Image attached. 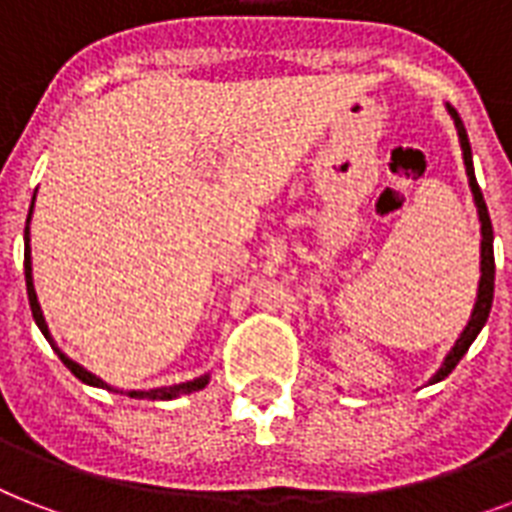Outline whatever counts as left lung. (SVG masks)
Wrapping results in <instances>:
<instances>
[{
	"label": "left lung",
	"instance_id": "left-lung-1",
	"mask_svg": "<svg viewBox=\"0 0 512 512\" xmlns=\"http://www.w3.org/2000/svg\"><path fill=\"white\" fill-rule=\"evenodd\" d=\"M449 114L454 119V127H457V135H460V146H462V159H465V172H468V183H470V191H473V199H476V207H478V220H481V281H478V297H476V305H473V313H470V321L468 327L462 329L460 340L454 342V348L449 350V356L444 358V364L433 374V380L430 382H441L444 377L452 374V369L460 364V358L468 353V348L473 345V340L478 337V332L484 329L486 319H489V311H492V300H494V231H492V220H489V209H486V201H484V193L478 188V180H476V172H473V154H470V140H468V132H465V124H462L460 114L454 111L449 103Z\"/></svg>",
	"mask_w": 512,
	"mask_h": 512
}]
</instances>
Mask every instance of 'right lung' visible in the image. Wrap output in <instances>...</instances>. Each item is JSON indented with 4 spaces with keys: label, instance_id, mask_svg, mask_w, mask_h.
Returning a JSON list of instances; mask_svg holds the SVG:
<instances>
[{
    "label": "right lung",
    "instance_id": "add662e5",
    "mask_svg": "<svg viewBox=\"0 0 512 512\" xmlns=\"http://www.w3.org/2000/svg\"><path fill=\"white\" fill-rule=\"evenodd\" d=\"M34 207V204H31ZM28 223H31V212H28V220H26V231H23V244H26V252H23V271H26V292H28V305H31V313H34V321L36 327L42 329V335L50 340V345L55 348V342H52L50 337V329H47V324H44V316H42V308H39V300H36V292H34V279H31V247H28ZM55 353L60 356V361L71 369V374L74 377H79L82 382H87V385H95V388H108L114 390L108 382H103L100 377H95L92 372H87L84 366H79L76 361H71V358L66 356V353H60L58 348H55ZM209 382V374H204V377H196V380L191 382H180V385H170V388H154V390H127V396L130 398H154V401H170V398H177V396H185V393H193V390H201L204 385Z\"/></svg>",
    "mask_w": 512,
    "mask_h": 512
}]
</instances>
